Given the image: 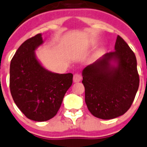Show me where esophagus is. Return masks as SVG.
I'll return each instance as SVG.
<instances>
[{"label":"esophagus","instance_id":"1","mask_svg":"<svg viewBox=\"0 0 147 147\" xmlns=\"http://www.w3.org/2000/svg\"><path fill=\"white\" fill-rule=\"evenodd\" d=\"M82 79V76H81L80 74H75L74 75V82H75V83L81 82Z\"/></svg>","mask_w":147,"mask_h":147}]
</instances>
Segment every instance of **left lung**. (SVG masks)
Masks as SVG:
<instances>
[{"mask_svg":"<svg viewBox=\"0 0 147 147\" xmlns=\"http://www.w3.org/2000/svg\"><path fill=\"white\" fill-rule=\"evenodd\" d=\"M82 76L88 110L94 116L104 120L126 113L139 86L136 55L119 35L115 51L85 67Z\"/></svg>","mask_w":147,"mask_h":147,"instance_id":"left-lung-1","label":"left lung"}]
</instances>
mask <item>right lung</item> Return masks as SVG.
Returning a JSON list of instances; mask_svg holds the SVG:
<instances>
[{
	"label": "right lung",
	"mask_w": 147,
	"mask_h": 147,
	"mask_svg": "<svg viewBox=\"0 0 147 147\" xmlns=\"http://www.w3.org/2000/svg\"><path fill=\"white\" fill-rule=\"evenodd\" d=\"M43 44L42 34L31 37L16 50L10 65V90L25 116L34 121H48L58 113L73 82V74L51 72L35 55Z\"/></svg>",
	"instance_id": "add662e5"
}]
</instances>
